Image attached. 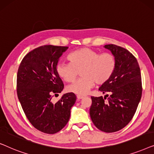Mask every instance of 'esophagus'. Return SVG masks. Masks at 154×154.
I'll return each instance as SVG.
<instances>
[{
	"label": "esophagus",
	"instance_id": "1",
	"mask_svg": "<svg viewBox=\"0 0 154 154\" xmlns=\"http://www.w3.org/2000/svg\"><path fill=\"white\" fill-rule=\"evenodd\" d=\"M84 97L85 96H83V95H80V94H78L77 95V99L79 100H81V99H83V98H84Z\"/></svg>",
	"mask_w": 154,
	"mask_h": 154
}]
</instances>
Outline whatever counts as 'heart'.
<instances>
[{"instance_id":"1","label":"heart","mask_w":154,"mask_h":154,"mask_svg":"<svg viewBox=\"0 0 154 154\" xmlns=\"http://www.w3.org/2000/svg\"><path fill=\"white\" fill-rule=\"evenodd\" d=\"M70 63L57 65V72L65 82L72 83L80 72L81 78L67 88L68 91L85 94L94 83L102 85L108 82L116 70V60L111 53H102L88 48L75 50L67 57Z\"/></svg>"}]
</instances>
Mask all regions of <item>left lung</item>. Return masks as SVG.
<instances>
[{"mask_svg": "<svg viewBox=\"0 0 154 154\" xmlns=\"http://www.w3.org/2000/svg\"><path fill=\"white\" fill-rule=\"evenodd\" d=\"M104 48L115 57L116 66L110 80L99 89L107 99L92 96L90 115L101 131L114 132L125 127L136 112L142 94V76L137 60L131 52L113 44Z\"/></svg>", "mask_w": 154, "mask_h": 154, "instance_id": "1", "label": "left lung"}]
</instances>
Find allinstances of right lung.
<instances>
[{"label": "right lung", "instance_id": "right-lung-1", "mask_svg": "<svg viewBox=\"0 0 154 154\" xmlns=\"http://www.w3.org/2000/svg\"><path fill=\"white\" fill-rule=\"evenodd\" d=\"M66 46L45 45L27 53L17 75V93L23 111L35 128L46 134L60 131L70 118L76 97L64 94L56 103L52 96L62 91L64 83L57 72V64Z\"/></svg>", "mask_w": 154, "mask_h": 154}]
</instances>
